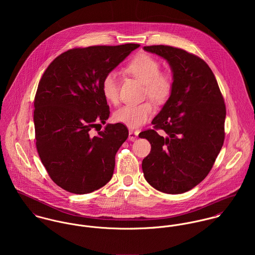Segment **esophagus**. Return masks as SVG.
Segmentation results:
<instances>
[{
  "label": "esophagus",
  "instance_id": "1",
  "mask_svg": "<svg viewBox=\"0 0 255 255\" xmlns=\"http://www.w3.org/2000/svg\"><path fill=\"white\" fill-rule=\"evenodd\" d=\"M137 136H138V131L133 130V129H129V131H128V139H129L130 141L136 140Z\"/></svg>",
  "mask_w": 255,
  "mask_h": 255
}]
</instances>
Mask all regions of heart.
<instances>
[{
  "instance_id": "obj_1",
  "label": "heart",
  "mask_w": 255,
  "mask_h": 255,
  "mask_svg": "<svg viewBox=\"0 0 255 255\" xmlns=\"http://www.w3.org/2000/svg\"><path fill=\"white\" fill-rule=\"evenodd\" d=\"M126 72L142 81L145 85V94L156 103H164L173 90V78L167 73L160 72L159 62L149 54L141 53L135 56L126 67ZM120 80L117 73L110 72L102 81V92L107 101L117 105L119 103ZM155 107L152 102L126 105L114 114L117 122L130 128L143 126L154 115Z\"/></svg>"
}]
</instances>
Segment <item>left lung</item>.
Wrapping results in <instances>:
<instances>
[{
    "label": "left lung",
    "mask_w": 255,
    "mask_h": 255,
    "mask_svg": "<svg viewBox=\"0 0 255 255\" xmlns=\"http://www.w3.org/2000/svg\"><path fill=\"white\" fill-rule=\"evenodd\" d=\"M143 49L167 60L174 85L152 121L153 129L139 133L151 144L142 171L157 190L180 194L202 182L212 169L225 139L226 106L215 75L202 59L171 46Z\"/></svg>",
    "instance_id": "8db88e82"
}]
</instances>
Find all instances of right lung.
Listing matches in <instances>:
<instances>
[{
  "instance_id": "1",
  "label": "right lung",
  "mask_w": 255,
  "mask_h": 255,
  "mask_svg": "<svg viewBox=\"0 0 255 255\" xmlns=\"http://www.w3.org/2000/svg\"><path fill=\"white\" fill-rule=\"evenodd\" d=\"M139 44L73 48L58 56L43 73L34 99L36 148L52 181L63 189L85 194L112 179L115 156L128 130L105 124L109 106L102 92L107 73Z\"/></svg>"
}]
</instances>
